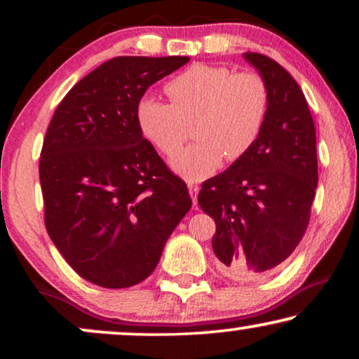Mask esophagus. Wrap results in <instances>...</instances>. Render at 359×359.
Returning <instances> with one entry per match:
<instances>
[{"label":"esophagus","mask_w":359,"mask_h":359,"mask_svg":"<svg viewBox=\"0 0 359 359\" xmlns=\"http://www.w3.org/2000/svg\"><path fill=\"white\" fill-rule=\"evenodd\" d=\"M188 189H189V194H191V199H193V205L194 209H198V193H199V186L196 183H188Z\"/></svg>","instance_id":"esophagus-1"}]
</instances>
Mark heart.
<instances>
[{
    "mask_svg": "<svg viewBox=\"0 0 359 359\" xmlns=\"http://www.w3.org/2000/svg\"><path fill=\"white\" fill-rule=\"evenodd\" d=\"M171 102L145 97L137 107L142 135L166 156L181 150L194 122L198 139L173 160V170L199 181L219 168L224 156L238 161L262 137L269 116V86L258 72L194 63L168 85Z\"/></svg>",
    "mask_w": 359,
    "mask_h": 359,
    "instance_id": "obj_1",
    "label": "heart"
}]
</instances>
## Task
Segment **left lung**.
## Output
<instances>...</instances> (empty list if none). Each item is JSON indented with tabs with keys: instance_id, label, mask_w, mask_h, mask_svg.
<instances>
[{
	"instance_id": "left-lung-1",
	"label": "left lung",
	"mask_w": 359,
	"mask_h": 359,
	"mask_svg": "<svg viewBox=\"0 0 359 359\" xmlns=\"http://www.w3.org/2000/svg\"><path fill=\"white\" fill-rule=\"evenodd\" d=\"M245 58L269 86L264 130L248 155L201 186L198 203L215 222L212 250L225 276H266L306 233L316 198V126L297 81L273 58Z\"/></svg>"
}]
</instances>
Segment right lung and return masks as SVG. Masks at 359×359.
Segmentation results:
<instances>
[{
  "label": "right lung",
  "mask_w": 359,
  "mask_h": 359,
  "mask_svg": "<svg viewBox=\"0 0 359 359\" xmlns=\"http://www.w3.org/2000/svg\"><path fill=\"white\" fill-rule=\"evenodd\" d=\"M188 62L111 58L67 93L48 124L39 163L46 229L67 263L101 287L149 278L193 204L137 124L149 86Z\"/></svg>",
  "instance_id": "right-lung-1"
}]
</instances>
